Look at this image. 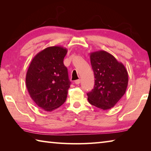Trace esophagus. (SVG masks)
Masks as SVG:
<instances>
[{
    "label": "esophagus",
    "mask_w": 151,
    "mask_h": 151,
    "mask_svg": "<svg viewBox=\"0 0 151 151\" xmlns=\"http://www.w3.org/2000/svg\"><path fill=\"white\" fill-rule=\"evenodd\" d=\"M75 83L76 84V85H79V84L81 83V80L80 79H78V80H76L75 81Z\"/></svg>",
    "instance_id": "esophagus-1"
}]
</instances>
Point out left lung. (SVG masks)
<instances>
[{
	"label": "left lung",
	"mask_w": 151,
	"mask_h": 151,
	"mask_svg": "<svg viewBox=\"0 0 151 151\" xmlns=\"http://www.w3.org/2000/svg\"><path fill=\"white\" fill-rule=\"evenodd\" d=\"M90 58L95 79L94 88L87 93L88 101L104 111L111 109L126 92L127 70L123 64L104 50L91 52Z\"/></svg>",
	"instance_id": "left-lung-1"
}]
</instances>
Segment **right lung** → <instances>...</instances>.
Instances as JSON below:
<instances>
[{
  "mask_svg": "<svg viewBox=\"0 0 151 151\" xmlns=\"http://www.w3.org/2000/svg\"><path fill=\"white\" fill-rule=\"evenodd\" d=\"M67 49L59 46L45 48L35 55L26 75L30 97L40 108L51 112L65 103L70 88L64 58Z\"/></svg>",
  "mask_w": 151,
  "mask_h": 151,
  "instance_id": "right-lung-1",
  "label": "right lung"
}]
</instances>
